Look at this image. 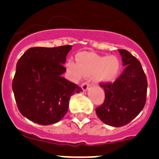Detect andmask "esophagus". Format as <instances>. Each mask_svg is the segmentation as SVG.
<instances>
[{
    "label": "esophagus",
    "instance_id": "1",
    "mask_svg": "<svg viewBox=\"0 0 159 159\" xmlns=\"http://www.w3.org/2000/svg\"><path fill=\"white\" fill-rule=\"evenodd\" d=\"M90 88V84H89V82H84V83H82V89L83 91H87L88 89V88Z\"/></svg>",
    "mask_w": 159,
    "mask_h": 159
}]
</instances>
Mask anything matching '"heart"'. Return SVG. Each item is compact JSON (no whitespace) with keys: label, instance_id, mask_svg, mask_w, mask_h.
I'll list each match as a JSON object with an SVG mask.
<instances>
[{"label":"heart","instance_id":"1","mask_svg":"<svg viewBox=\"0 0 159 159\" xmlns=\"http://www.w3.org/2000/svg\"><path fill=\"white\" fill-rule=\"evenodd\" d=\"M66 69L74 80L92 77L98 83L107 84L116 81L121 71V61L115 56H101L93 52L81 53L77 62L69 60Z\"/></svg>","mask_w":159,"mask_h":159}]
</instances>
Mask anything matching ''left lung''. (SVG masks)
Returning <instances> with one entry per match:
<instances>
[{
	"label": "left lung",
	"mask_w": 159,
	"mask_h": 159,
	"mask_svg": "<svg viewBox=\"0 0 159 159\" xmlns=\"http://www.w3.org/2000/svg\"><path fill=\"white\" fill-rule=\"evenodd\" d=\"M118 52L126 67L113 83L100 85L105 100L96 108L100 120L112 127H122L134 119L143 109L147 97V77L141 63L127 50Z\"/></svg>",
	"instance_id": "8db88e82"
}]
</instances>
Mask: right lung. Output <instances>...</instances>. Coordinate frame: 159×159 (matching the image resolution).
I'll list each match as a JSON object with an SVG mask.
<instances>
[{
  "mask_svg": "<svg viewBox=\"0 0 159 159\" xmlns=\"http://www.w3.org/2000/svg\"><path fill=\"white\" fill-rule=\"evenodd\" d=\"M71 47H31L17 61L12 90L20 112L33 123L59 122L68 111L70 98L82 91L61 76Z\"/></svg>",
  "mask_w": 159,
  "mask_h": 159,
  "instance_id": "1",
  "label": "right lung"
}]
</instances>
